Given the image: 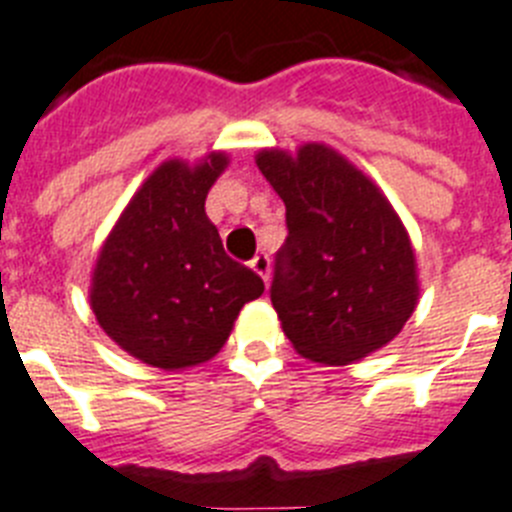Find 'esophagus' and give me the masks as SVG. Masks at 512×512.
<instances>
[{"instance_id":"obj_1","label":"esophagus","mask_w":512,"mask_h":512,"mask_svg":"<svg viewBox=\"0 0 512 512\" xmlns=\"http://www.w3.org/2000/svg\"><path fill=\"white\" fill-rule=\"evenodd\" d=\"M250 268L255 270L257 275H260L262 281L268 283V275H270V260H268V255H255L250 260Z\"/></svg>"}]
</instances>
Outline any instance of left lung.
Returning a JSON list of instances; mask_svg holds the SVG:
<instances>
[{
	"mask_svg": "<svg viewBox=\"0 0 512 512\" xmlns=\"http://www.w3.org/2000/svg\"><path fill=\"white\" fill-rule=\"evenodd\" d=\"M257 167L286 203L270 301L304 358L345 366L384 348L415 311V252L379 188L322 144L262 151Z\"/></svg>",
	"mask_w": 512,
	"mask_h": 512,
	"instance_id": "1",
	"label": "left lung"
}]
</instances>
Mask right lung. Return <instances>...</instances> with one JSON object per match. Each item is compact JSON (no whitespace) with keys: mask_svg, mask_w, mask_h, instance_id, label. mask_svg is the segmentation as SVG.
<instances>
[{"mask_svg":"<svg viewBox=\"0 0 512 512\" xmlns=\"http://www.w3.org/2000/svg\"><path fill=\"white\" fill-rule=\"evenodd\" d=\"M224 154L198 167L164 162L123 211L97 257L92 311L123 350L149 366H198L224 348L231 324L265 286L231 260L206 216Z\"/></svg>","mask_w":512,"mask_h":512,"instance_id":"right-lung-1","label":"right lung"}]
</instances>
